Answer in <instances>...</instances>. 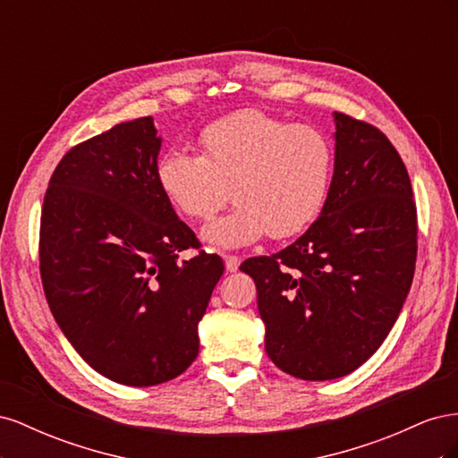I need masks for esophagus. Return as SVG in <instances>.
Returning a JSON list of instances; mask_svg holds the SVG:
<instances>
[{
  "label": "esophagus",
  "mask_w": 458,
  "mask_h": 458,
  "mask_svg": "<svg viewBox=\"0 0 458 458\" xmlns=\"http://www.w3.org/2000/svg\"><path fill=\"white\" fill-rule=\"evenodd\" d=\"M224 259H225V269L229 271V273H234L239 269V266H241V258L239 256H224Z\"/></svg>",
  "instance_id": "34e87169"
}]
</instances>
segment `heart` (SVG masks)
<instances>
[{
    "label": "heart",
    "mask_w": 458,
    "mask_h": 458,
    "mask_svg": "<svg viewBox=\"0 0 458 458\" xmlns=\"http://www.w3.org/2000/svg\"><path fill=\"white\" fill-rule=\"evenodd\" d=\"M200 155L165 150L157 183L175 210L195 221L233 210L204 229L212 244L234 248L267 237L281 241L308 229L321 214L335 170V145L310 123H293L244 108L206 126Z\"/></svg>",
    "instance_id": "b5f03b06"
}]
</instances>
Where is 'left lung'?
Segmentation results:
<instances>
[{"label": "left lung", "mask_w": 458, "mask_h": 458, "mask_svg": "<svg viewBox=\"0 0 458 458\" xmlns=\"http://www.w3.org/2000/svg\"><path fill=\"white\" fill-rule=\"evenodd\" d=\"M335 175L310 229L248 258L271 361L332 380L380 348L403 308L419 250L417 204L397 148L377 126L336 113Z\"/></svg>", "instance_id": "obj_1"}]
</instances>
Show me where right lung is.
<instances>
[{"label":"right lung","mask_w":458,"mask_h":458,"mask_svg":"<svg viewBox=\"0 0 458 458\" xmlns=\"http://www.w3.org/2000/svg\"><path fill=\"white\" fill-rule=\"evenodd\" d=\"M152 116L74 145L41 206L39 275L49 310L84 361L126 386L179 377L199 355V321L224 259L157 183ZM195 250L191 260H179Z\"/></svg>","instance_id":"1"}]
</instances>
